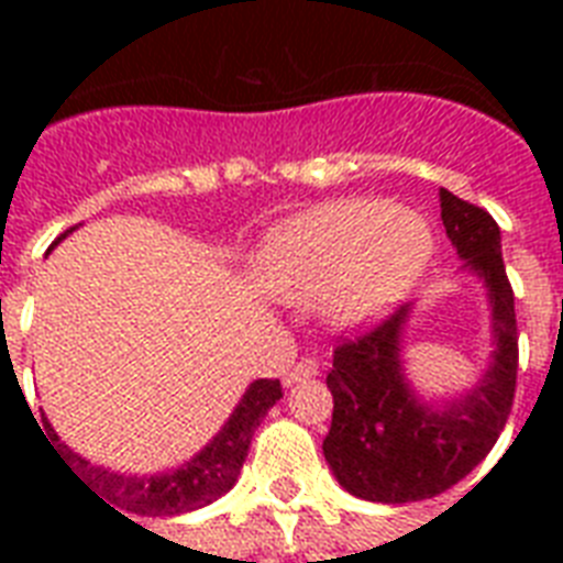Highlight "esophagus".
Listing matches in <instances>:
<instances>
[{"label":"esophagus","instance_id":"34e87169","mask_svg":"<svg viewBox=\"0 0 563 563\" xmlns=\"http://www.w3.org/2000/svg\"><path fill=\"white\" fill-rule=\"evenodd\" d=\"M318 362L316 360H300L295 362L291 368H286V374H283V383L286 385H295L300 383V379H309V376H318Z\"/></svg>","mask_w":563,"mask_h":563}]
</instances>
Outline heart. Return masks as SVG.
<instances>
[{
	"mask_svg": "<svg viewBox=\"0 0 563 563\" xmlns=\"http://www.w3.org/2000/svg\"><path fill=\"white\" fill-rule=\"evenodd\" d=\"M432 251L435 236L418 212L385 198H347L274 228L263 245V274L289 300L324 295L327 318L356 327L406 298Z\"/></svg>",
	"mask_w": 563,
	"mask_h": 563,
	"instance_id": "b5f03b06",
	"label": "heart"
}]
</instances>
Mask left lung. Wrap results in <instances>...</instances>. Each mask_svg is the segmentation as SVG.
Masks as SVG:
<instances>
[{"instance_id": "8db88e82", "label": "left lung", "mask_w": 563, "mask_h": 563, "mask_svg": "<svg viewBox=\"0 0 563 563\" xmlns=\"http://www.w3.org/2000/svg\"><path fill=\"white\" fill-rule=\"evenodd\" d=\"M441 221L464 268L485 283L494 330V360L479 385L444 406L423 402L402 374L400 344L411 303L344 339L333 351L327 388L333 423L324 459L344 490L371 503H418L462 482L497 444L517 388L515 291L490 212L441 189Z\"/></svg>"}]
</instances>
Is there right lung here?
<instances>
[{
  "instance_id": "1",
  "label": "right lung",
  "mask_w": 563,
  "mask_h": 563,
  "mask_svg": "<svg viewBox=\"0 0 563 563\" xmlns=\"http://www.w3.org/2000/svg\"><path fill=\"white\" fill-rule=\"evenodd\" d=\"M73 230L75 228H69L66 233H73ZM280 397V379H256V383H251L247 391L242 394L239 406L233 409V415L228 418V423L221 427L219 435L212 438L210 444L203 446L195 459H189L187 464H180L178 471L157 473V476H122V473H110L104 467L90 464L81 455H75L66 444H60V453L57 455L73 459V464L66 462V467L78 473L84 485L96 497L100 499L104 496L106 499L101 503H108V506H117L122 511L143 517L184 515V511L210 506L212 499H219L221 494H228L236 485L242 462L247 459L251 438H254L260 420L268 415V409ZM52 438L60 441L55 429H52Z\"/></svg>"
}]
</instances>
